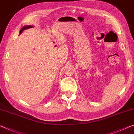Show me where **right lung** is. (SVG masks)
<instances>
[{
	"instance_id": "right-lung-1",
	"label": "right lung",
	"mask_w": 134,
	"mask_h": 134,
	"mask_svg": "<svg viewBox=\"0 0 134 134\" xmlns=\"http://www.w3.org/2000/svg\"><path fill=\"white\" fill-rule=\"evenodd\" d=\"M32 27H33V25H25V26L23 27L22 29H21L20 30V35H21V34L22 33L23 31L25 30H27V29H30V28H32Z\"/></svg>"
}]
</instances>
